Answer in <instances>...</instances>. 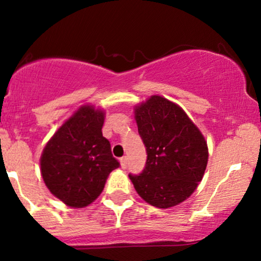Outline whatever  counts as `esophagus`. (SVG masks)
Returning a JSON list of instances; mask_svg holds the SVG:
<instances>
[{"label": "esophagus", "instance_id": "34e87169", "mask_svg": "<svg viewBox=\"0 0 261 261\" xmlns=\"http://www.w3.org/2000/svg\"><path fill=\"white\" fill-rule=\"evenodd\" d=\"M120 164H121V168H126L127 167V158L126 157H122L120 158Z\"/></svg>", "mask_w": 261, "mask_h": 261}]
</instances>
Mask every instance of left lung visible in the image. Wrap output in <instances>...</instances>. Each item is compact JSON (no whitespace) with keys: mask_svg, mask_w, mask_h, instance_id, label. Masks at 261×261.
<instances>
[{"mask_svg":"<svg viewBox=\"0 0 261 261\" xmlns=\"http://www.w3.org/2000/svg\"><path fill=\"white\" fill-rule=\"evenodd\" d=\"M135 119L147 161L142 173L128 176L149 205L173 207L201 181L208 160L205 137L180 107L161 95L135 108Z\"/></svg>","mask_w":261,"mask_h":261,"instance_id":"8db88e82","label":"left lung"}]
</instances>
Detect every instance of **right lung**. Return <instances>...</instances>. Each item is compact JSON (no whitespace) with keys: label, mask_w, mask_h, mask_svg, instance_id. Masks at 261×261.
Returning <instances> with one entry per match:
<instances>
[{"label":"right lung","mask_w":261,"mask_h":261,"mask_svg":"<svg viewBox=\"0 0 261 261\" xmlns=\"http://www.w3.org/2000/svg\"><path fill=\"white\" fill-rule=\"evenodd\" d=\"M103 124V110L81 107L54 134L41 154L45 185L71 207H85L94 201L110 172L120 166L101 134Z\"/></svg>","instance_id":"obj_1"}]
</instances>
